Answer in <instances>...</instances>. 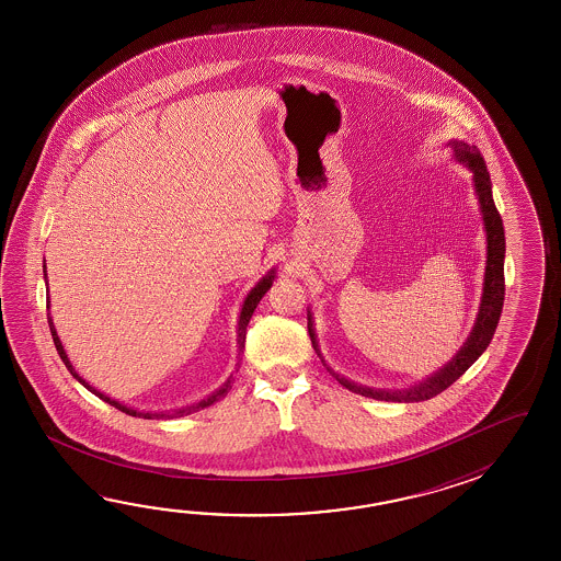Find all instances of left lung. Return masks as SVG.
I'll return each mask as SVG.
<instances>
[{"instance_id": "left-lung-1", "label": "left lung", "mask_w": 561, "mask_h": 561, "mask_svg": "<svg viewBox=\"0 0 561 561\" xmlns=\"http://www.w3.org/2000/svg\"><path fill=\"white\" fill-rule=\"evenodd\" d=\"M455 156L459 162H463L467 168H471L473 172V182H476L477 196L481 204V215L488 230V266H485V286H483V298H481V307L477 314L476 327L469 334L463 348L455 355L451 363H447V367H443L439 373H435L427 381L421 382L413 389L407 391H377V389H367L355 382L346 381L345 377H339L336 373L331 370L336 381L346 387L353 393L370 397V399H379V401H394V403H409V401H427L431 397L442 393L447 387H451L463 373H466L477 358L481 357V353L488 348L493 333L497 329L500 322L501 309H503V297H505V275H503V259H505V234H503V222H501L500 213L493 203L491 196V180H489L488 167L483 156L477 152L476 146H469L466 142H451ZM309 334L314 351L317 348V339L312 331V322L309 317Z\"/></svg>"}]
</instances>
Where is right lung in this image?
I'll return each instance as SVG.
<instances>
[{"label": "right lung", "mask_w": 561, "mask_h": 561, "mask_svg": "<svg viewBox=\"0 0 561 561\" xmlns=\"http://www.w3.org/2000/svg\"><path fill=\"white\" fill-rule=\"evenodd\" d=\"M44 273H46V264H44ZM273 280H275V271H271L268 275L264 276L263 280L259 283V285L254 286L251 290V295L247 297V300H244V307H242V312H240V321H239V346L240 351L244 348V339H247V324H249V321H251L252 312H254V309H256V305L261 302V298L264 297V293L273 286ZM48 324H49V333H51V339H54V345H56V348H58V355H60L61 360H64V365L68 367V370L72 373L73 379H78V381L82 382L84 385L85 389H90L92 393L95 394V397H100L102 401H106V403H110L112 407H116L118 411H122V413H126V415H131V417H142V419H160V417H174V415H188V413H192V411H196V409H204V407L213 405L215 401H218V399H222L225 394L228 393V389H230V385H232V381L228 379L216 393L210 394L208 399H204V401H201L198 405L188 407V409H180V411H176V413H172V415H164V413H140V411H134V409H130V407H124L122 403H118V401H114V399H110V397H106L104 393H100V391H95L94 387H90L88 382L73 370L72 363L68 360V355H66V351H64V346H61L60 339H58V333H56V329H54V322H51V319L48 317Z\"/></svg>", "instance_id": "obj_1"}]
</instances>
